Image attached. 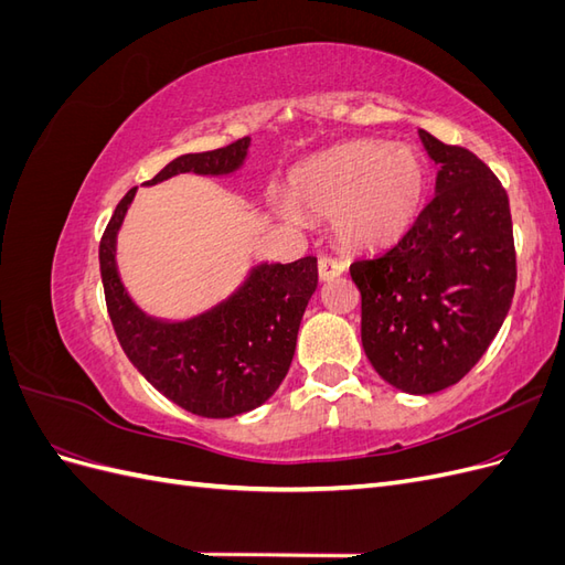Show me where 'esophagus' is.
Masks as SVG:
<instances>
[{
    "mask_svg": "<svg viewBox=\"0 0 565 565\" xmlns=\"http://www.w3.org/2000/svg\"><path fill=\"white\" fill-rule=\"evenodd\" d=\"M344 270H347V266L341 264V262H337V259H332V256H322V259L318 262V276H320L322 282L334 280Z\"/></svg>",
    "mask_w": 565,
    "mask_h": 565,
    "instance_id": "obj_1",
    "label": "esophagus"
}]
</instances>
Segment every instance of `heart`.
Here are the masks:
<instances>
[{"label": "heart", "mask_w": 565, "mask_h": 565, "mask_svg": "<svg viewBox=\"0 0 565 565\" xmlns=\"http://www.w3.org/2000/svg\"><path fill=\"white\" fill-rule=\"evenodd\" d=\"M429 191V162L413 146L353 141L297 167L287 198L270 204L285 221L299 212L332 218L339 245L374 252L396 245L415 226Z\"/></svg>", "instance_id": "obj_1"}]
</instances>
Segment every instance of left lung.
I'll list each match as a JSON object with an SVG mask.
<instances>
[{"label":"left lung","mask_w":565,"mask_h":565,"mask_svg":"<svg viewBox=\"0 0 565 565\" xmlns=\"http://www.w3.org/2000/svg\"><path fill=\"white\" fill-rule=\"evenodd\" d=\"M419 139L436 195L384 254L351 264L361 339L380 377L413 396L457 384L500 332L516 289L509 198L471 150Z\"/></svg>","instance_id":"1"}]
</instances>
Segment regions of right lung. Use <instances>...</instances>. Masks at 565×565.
<instances>
[{"instance_id":"add662e5","label":"right lung","mask_w":565,"mask_h":565,"mask_svg":"<svg viewBox=\"0 0 565 565\" xmlns=\"http://www.w3.org/2000/svg\"><path fill=\"white\" fill-rule=\"evenodd\" d=\"M249 139L169 162L146 185L179 174L228 177L247 160ZM136 188L119 200L100 237L98 262L119 347L131 365L188 413L226 419L264 405L292 365L297 334L316 287L318 259L252 266L245 282L212 309L185 320L148 316L134 303L117 270V233Z\"/></svg>"}]
</instances>
